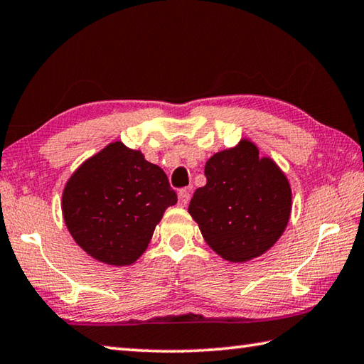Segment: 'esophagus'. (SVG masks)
I'll return each mask as SVG.
<instances>
[{
    "mask_svg": "<svg viewBox=\"0 0 364 364\" xmlns=\"http://www.w3.org/2000/svg\"><path fill=\"white\" fill-rule=\"evenodd\" d=\"M190 190H187V188H183V190H181L179 191V204L181 205H187L188 204V201H190Z\"/></svg>",
    "mask_w": 364,
    "mask_h": 364,
    "instance_id": "obj_1",
    "label": "esophagus"
}]
</instances>
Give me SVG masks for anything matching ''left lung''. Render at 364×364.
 I'll return each mask as SVG.
<instances>
[{"instance_id": "8db88e82", "label": "left lung", "mask_w": 364, "mask_h": 364, "mask_svg": "<svg viewBox=\"0 0 364 364\" xmlns=\"http://www.w3.org/2000/svg\"><path fill=\"white\" fill-rule=\"evenodd\" d=\"M204 187L196 188L188 212L212 250L228 262H247L282 236L291 210V190L271 159L250 141L210 156Z\"/></svg>"}]
</instances>
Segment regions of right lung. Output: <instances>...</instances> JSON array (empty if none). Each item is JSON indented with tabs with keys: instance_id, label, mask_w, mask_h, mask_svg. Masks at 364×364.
<instances>
[{
	"instance_id": "1",
	"label": "right lung",
	"mask_w": 364,
	"mask_h": 364,
	"mask_svg": "<svg viewBox=\"0 0 364 364\" xmlns=\"http://www.w3.org/2000/svg\"><path fill=\"white\" fill-rule=\"evenodd\" d=\"M177 203L164 171L139 150L109 144L68 181L63 217L74 241L98 262L132 264L163 212Z\"/></svg>"
}]
</instances>
